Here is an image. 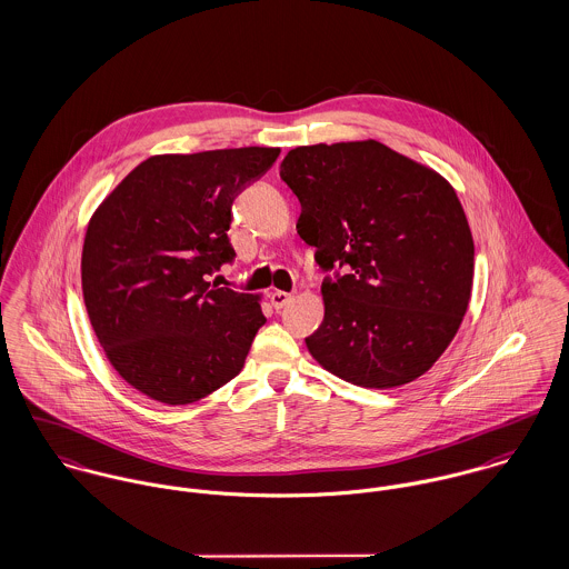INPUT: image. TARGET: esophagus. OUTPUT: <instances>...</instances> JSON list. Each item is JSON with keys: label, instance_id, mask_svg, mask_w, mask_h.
<instances>
[{"label": "esophagus", "instance_id": "esophagus-1", "mask_svg": "<svg viewBox=\"0 0 569 569\" xmlns=\"http://www.w3.org/2000/svg\"><path fill=\"white\" fill-rule=\"evenodd\" d=\"M269 300H271L273 309H276V311H280V309H284V307L293 300V296H291V293H287V291H273V293H269Z\"/></svg>", "mask_w": 569, "mask_h": 569}]
</instances>
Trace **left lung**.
<instances>
[{
	"label": "left lung",
	"instance_id": "left-lung-1",
	"mask_svg": "<svg viewBox=\"0 0 569 569\" xmlns=\"http://www.w3.org/2000/svg\"><path fill=\"white\" fill-rule=\"evenodd\" d=\"M280 179L302 206L300 239L332 273L309 352L361 388L418 379L456 337L471 298L476 249L456 190L375 140L298 147Z\"/></svg>",
	"mask_w": 569,
	"mask_h": 569
}]
</instances>
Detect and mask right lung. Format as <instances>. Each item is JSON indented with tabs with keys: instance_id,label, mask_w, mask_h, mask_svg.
<instances>
[{
	"instance_id": "add662e5",
	"label": "right lung",
	"mask_w": 569,
	"mask_h": 569,
	"mask_svg": "<svg viewBox=\"0 0 569 569\" xmlns=\"http://www.w3.org/2000/svg\"><path fill=\"white\" fill-rule=\"evenodd\" d=\"M280 149L156 156L102 201L82 244V298L118 375L166 406L232 381L258 328V296L210 284L234 262L232 203Z\"/></svg>"
}]
</instances>
